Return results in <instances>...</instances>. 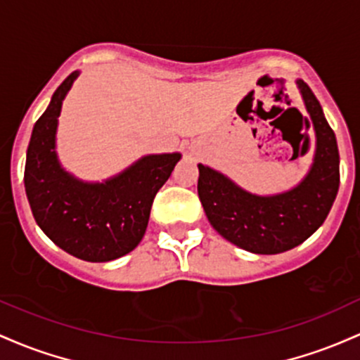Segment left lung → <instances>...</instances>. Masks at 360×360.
<instances>
[{
  "label": "left lung",
  "instance_id": "left-lung-1",
  "mask_svg": "<svg viewBox=\"0 0 360 360\" xmlns=\"http://www.w3.org/2000/svg\"><path fill=\"white\" fill-rule=\"evenodd\" d=\"M316 132V151L308 175L297 187L277 195H255L216 169L199 165L197 192L209 223L221 236L252 253L276 255L301 245L325 223L340 184L337 137L321 105L297 79Z\"/></svg>",
  "mask_w": 360,
  "mask_h": 360
}]
</instances>
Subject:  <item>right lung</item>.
<instances>
[{
	"instance_id": "1",
	"label": "right lung",
	"mask_w": 360,
	"mask_h": 360,
	"mask_svg": "<svg viewBox=\"0 0 360 360\" xmlns=\"http://www.w3.org/2000/svg\"><path fill=\"white\" fill-rule=\"evenodd\" d=\"M78 75L71 72L59 84L35 122L27 149L25 192L39 228L59 248L86 262H110L143 240L155 195L181 155H148L103 184L70 175L58 160L56 131L63 100Z\"/></svg>"
}]
</instances>
